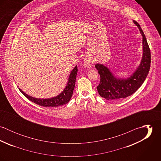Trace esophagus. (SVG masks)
Returning a JSON list of instances; mask_svg holds the SVG:
<instances>
[{
  "label": "esophagus",
  "instance_id": "34e87169",
  "mask_svg": "<svg viewBox=\"0 0 161 161\" xmlns=\"http://www.w3.org/2000/svg\"><path fill=\"white\" fill-rule=\"evenodd\" d=\"M92 64H93V63L90 59H89V58H85L84 59V66L86 68H91Z\"/></svg>",
  "mask_w": 161,
  "mask_h": 161
}]
</instances>
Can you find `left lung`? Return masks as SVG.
Listing matches in <instances>:
<instances>
[{"mask_svg":"<svg viewBox=\"0 0 161 161\" xmlns=\"http://www.w3.org/2000/svg\"><path fill=\"white\" fill-rule=\"evenodd\" d=\"M142 36V58L136 71L127 79L116 78L108 68L96 64L95 67L100 75V81L97 89L99 95L109 100H117L131 95L145 80L151 66V51L146 38L139 24L133 20Z\"/></svg>","mask_w":161,"mask_h":161,"instance_id":"1","label":"left lung"}]
</instances>
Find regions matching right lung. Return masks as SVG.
Returning a JSON list of instances; mask_svg holds the SVG:
<instances>
[{
    "label": "right lung",
    "instance_id": "add662e5",
    "mask_svg": "<svg viewBox=\"0 0 161 161\" xmlns=\"http://www.w3.org/2000/svg\"><path fill=\"white\" fill-rule=\"evenodd\" d=\"M77 74V67H75L71 71L69 75V79L68 82V84L64 91L61 92L59 95L56 97L51 98H37L31 97L25 92L22 91L20 88V91L23 93V95L30 101L36 103L37 105L43 106V107H59L63 105L68 103L70 100L73 91L75 87V83L76 80V75Z\"/></svg>",
    "mask_w": 161,
    "mask_h": 161
}]
</instances>
